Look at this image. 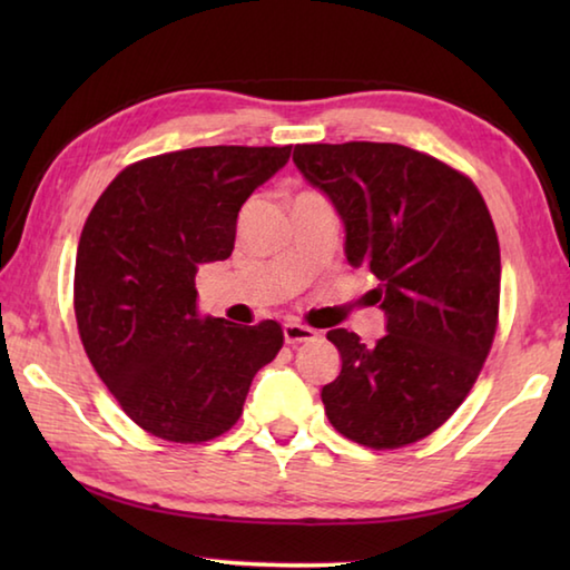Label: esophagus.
I'll return each mask as SVG.
<instances>
[{
    "label": "esophagus",
    "mask_w": 570,
    "mask_h": 570,
    "mask_svg": "<svg viewBox=\"0 0 570 570\" xmlns=\"http://www.w3.org/2000/svg\"><path fill=\"white\" fill-rule=\"evenodd\" d=\"M284 340L286 344H298V342H314L316 340V332L312 326H304L298 322H286L284 324Z\"/></svg>",
    "instance_id": "34e87169"
}]
</instances>
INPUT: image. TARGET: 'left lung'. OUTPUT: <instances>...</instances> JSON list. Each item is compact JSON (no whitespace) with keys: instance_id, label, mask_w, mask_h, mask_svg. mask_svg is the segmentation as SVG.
Returning a JSON list of instances; mask_svg holds the SVG:
<instances>
[{"instance_id":"8db88e82","label":"left lung","mask_w":570,"mask_h":570,"mask_svg":"<svg viewBox=\"0 0 570 570\" xmlns=\"http://www.w3.org/2000/svg\"><path fill=\"white\" fill-rule=\"evenodd\" d=\"M302 176L332 200L344 256L380 278L387 334L374 346L326 332L342 372L322 387L326 417L366 448L435 432L475 384L493 346L500 246L475 183L397 142L296 146Z\"/></svg>"}]
</instances>
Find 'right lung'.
<instances>
[{
    "mask_svg": "<svg viewBox=\"0 0 570 570\" xmlns=\"http://www.w3.org/2000/svg\"><path fill=\"white\" fill-rule=\"evenodd\" d=\"M288 156L292 146H210L132 163L85 220L77 330L105 387L150 435H224L282 350L272 320L240 326L200 314L196 274L230 256L240 206Z\"/></svg>",
    "mask_w": 570,
    "mask_h": 570,
    "instance_id": "obj_1",
    "label": "right lung"
}]
</instances>
